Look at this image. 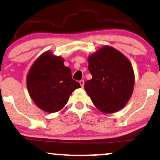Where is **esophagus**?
I'll use <instances>...</instances> for the list:
<instances>
[{"instance_id":"34e87169","label":"esophagus","mask_w":160,"mask_h":160,"mask_svg":"<svg viewBox=\"0 0 160 160\" xmlns=\"http://www.w3.org/2000/svg\"><path fill=\"white\" fill-rule=\"evenodd\" d=\"M79 82H80V86H81V87H83V86H84V80H80V81H79Z\"/></svg>"}]
</instances>
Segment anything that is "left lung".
Listing matches in <instances>:
<instances>
[{"instance_id": "obj_1", "label": "left lung", "mask_w": 160, "mask_h": 160, "mask_svg": "<svg viewBox=\"0 0 160 160\" xmlns=\"http://www.w3.org/2000/svg\"><path fill=\"white\" fill-rule=\"evenodd\" d=\"M92 78L85 82L86 93L103 113H113L126 105L134 86V72L128 59L118 50L104 46L88 57Z\"/></svg>"}]
</instances>
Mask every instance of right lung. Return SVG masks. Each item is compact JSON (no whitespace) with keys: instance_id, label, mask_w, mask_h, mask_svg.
<instances>
[{"instance_id":"1","label":"right lung","mask_w":160,"mask_h":160,"mask_svg":"<svg viewBox=\"0 0 160 160\" xmlns=\"http://www.w3.org/2000/svg\"><path fill=\"white\" fill-rule=\"evenodd\" d=\"M64 59L48 51L34 62L27 78V86L36 106L48 112H56L65 107L80 83L72 79V71Z\"/></svg>"}]
</instances>
